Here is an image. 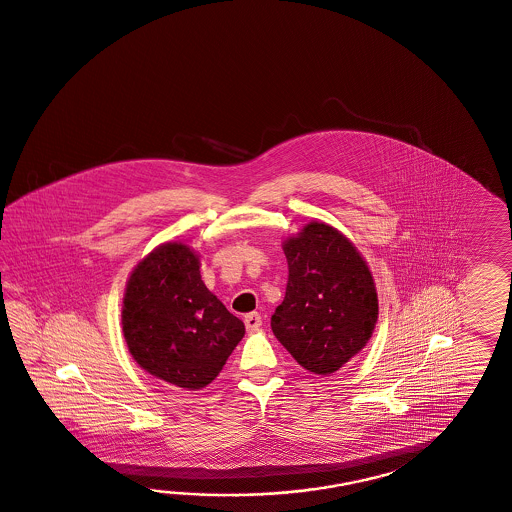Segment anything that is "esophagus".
Instances as JSON below:
<instances>
[{
    "label": "esophagus",
    "mask_w": 512,
    "mask_h": 512,
    "mask_svg": "<svg viewBox=\"0 0 512 512\" xmlns=\"http://www.w3.org/2000/svg\"><path fill=\"white\" fill-rule=\"evenodd\" d=\"M244 324H246V328H248L249 332H255V330H259L261 326H263V318L259 313H248L246 317H244Z\"/></svg>",
    "instance_id": "obj_1"
}]
</instances>
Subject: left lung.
Returning a JSON list of instances; mask_svg holds the SVG:
<instances>
[{"label":"left lung","instance_id":"8db88e82","mask_svg":"<svg viewBox=\"0 0 512 512\" xmlns=\"http://www.w3.org/2000/svg\"><path fill=\"white\" fill-rule=\"evenodd\" d=\"M289 281L272 332L309 373L330 374L374 332L378 296L360 251L335 227L311 221L283 242Z\"/></svg>","mask_w":512,"mask_h":512}]
</instances>
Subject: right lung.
<instances>
[{
  "label": "right lung",
  "instance_id": "add662e5",
  "mask_svg": "<svg viewBox=\"0 0 512 512\" xmlns=\"http://www.w3.org/2000/svg\"><path fill=\"white\" fill-rule=\"evenodd\" d=\"M199 266L180 242L152 249L128 277L121 315L139 367L188 391L208 386L246 333L205 287Z\"/></svg>",
  "mask_w": 512,
  "mask_h": 512
}]
</instances>
